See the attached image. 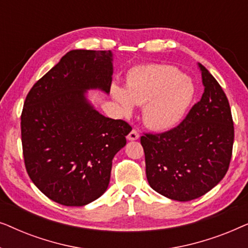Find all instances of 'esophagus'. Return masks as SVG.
Returning a JSON list of instances; mask_svg holds the SVG:
<instances>
[{
  "label": "esophagus",
  "instance_id": "34e87169",
  "mask_svg": "<svg viewBox=\"0 0 248 248\" xmlns=\"http://www.w3.org/2000/svg\"><path fill=\"white\" fill-rule=\"evenodd\" d=\"M140 138V134H139V132L137 130H132L130 133L127 134V139L130 141H134V140H138V139Z\"/></svg>",
  "mask_w": 248,
  "mask_h": 248
}]
</instances>
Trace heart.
Masks as SVG:
<instances>
[{"instance_id":"heart-1","label":"heart","mask_w":248,"mask_h":248,"mask_svg":"<svg viewBox=\"0 0 248 248\" xmlns=\"http://www.w3.org/2000/svg\"><path fill=\"white\" fill-rule=\"evenodd\" d=\"M111 93L125 115L133 104L144 105L143 120L155 130H169L185 116L194 97L192 81L170 65L147 64L130 71L126 91L113 86Z\"/></svg>"}]
</instances>
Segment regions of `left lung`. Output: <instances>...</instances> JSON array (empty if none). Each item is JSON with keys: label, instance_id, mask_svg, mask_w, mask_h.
<instances>
[{"label": "left lung", "instance_id": "8db88e82", "mask_svg": "<svg viewBox=\"0 0 248 248\" xmlns=\"http://www.w3.org/2000/svg\"><path fill=\"white\" fill-rule=\"evenodd\" d=\"M204 93L177 126L141 137L149 184L176 201L204 195L225 177L235 131L225 91L202 64Z\"/></svg>", "mask_w": 248, "mask_h": 248}]
</instances>
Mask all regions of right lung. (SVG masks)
Instances as JSON below:
<instances>
[{
    "label": "right lung",
    "mask_w": 248,
    "mask_h": 248,
    "mask_svg": "<svg viewBox=\"0 0 248 248\" xmlns=\"http://www.w3.org/2000/svg\"><path fill=\"white\" fill-rule=\"evenodd\" d=\"M110 50L74 49L33 84L21 113L26 170L54 202L82 206L109 184L114 155L126 144L132 127L98 113L88 103V89L108 93Z\"/></svg>",
    "instance_id": "1"
}]
</instances>
